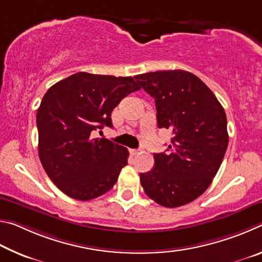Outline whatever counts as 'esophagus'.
<instances>
[{
	"label": "esophagus",
	"instance_id": "esophagus-1",
	"mask_svg": "<svg viewBox=\"0 0 262 262\" xmlns=\"http://www.w3.org/2000/svg\"><path fill=\"white\" fill-rule=\"evenodd\" d=\"M140 151H141L140 149H130L129 150V152L133 155V156H136V155H139Z\"/></svg>",
	"mask_w": 262,
	"mask_h": 262
}]
</instances>
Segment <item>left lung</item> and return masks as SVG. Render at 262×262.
Returning <instances> with one entry per match:
<instances>
[{
  "instance_id": "obj_1",
  "label": "left lung",
  "mask_w": 262,
  "mask_h": 262,
  "mask_svg": "<svg viewBox=\"0 0 262 262\" xmlns=\"http://www.w3.org/2000/svg\"><path fill=\"white\" fill-rule=\"evenodd\" d=\"M134 78L155 98L158 127L173 134L167 152L154 154V168L140 174L142 187L163 207L187 205L209 187L227 151L223 106L200 78L185 70H162Z\"/></svg>"
}]
</instances>
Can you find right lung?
<instances>
[{
    "label": "right lung",
    "mask_w": 262,
    "mask_h": 262,
    "mask_svg": "<svg viewBox=\"0 0 262 262\" xmlns=\"http://www.w3.org/2000/svg\"><path fill=\"white\" fill-rule=\"evenodd\" d=\"M133 77L76 73L48 89L37 112L39 158L47 176L68 196L88 201L105 194L127 165V148L94 139L112 128L115 106L140 90Z\"/></svg>",
    "instance_id": "add662e5"
}]
</instances>
